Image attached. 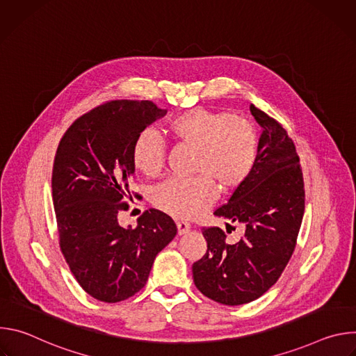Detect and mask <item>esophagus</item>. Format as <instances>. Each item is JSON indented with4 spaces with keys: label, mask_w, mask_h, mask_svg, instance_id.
<instances>
[{
    "label": "esophagus",
    "mask_w": 356,
    "mask_h": 356,
    "mask_svg": "<svg viewBox=\"0 0 356 356\" xmlns=\"http://www.w3.org/2000/svg\"><path fill=\"white\" fill-rule=\"evenodd\" d=\"M190 225L187 224V222H177V234L179 235H184V234H187L188 231H190Z\"/></svg>",
    "instance_id": "34e87169"
}]
</instances>
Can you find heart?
Masks as SVG:
<instances>
[{
  "label": "heart",
  "mask_w": 356,
  "mask_h": 356,
  "mask_svg": "<svg viewBox=\"0 0 356 356\" xmlns=\"http://www.w3.org/2000/svg\"><path fill=\"white\" fill-rule=\"evenodd\" d=\"M165 134L177 143L194 145L190 179L175 177L154 193L158 209L177 220H193L214 204L218 191L239 188L255 169L259 134L245 117L227 111L193 108L170 118ZM166 147L154 129H143L132 145L134 166L146 177H158L165 166Z\"/></svg>",
  "instance_id": "b5f03b06"
}]
</instances>
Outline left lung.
<instances>
[{
  "label": "left lung",
  "mask_w": 356,
  "mask_h": 356,
  "mask_svg": "<svg viewBox=\"0 0 356 356\" xmlns=\"http://www.w3.org/2000/svg\"><path fill=\"white\" fill-rule=\"evenodd\" d=\"M249 108L262 127L255 169L214 211L241 224L243 234L229 243L221 228L204 227L207 252L193 264L195 287L225 306L257 300L277 282L293 255L304 216L302 172L291 138L275 118L253 104Z\"/></svg>",
  "instance_id": "8db88e82"
}]
</instances>
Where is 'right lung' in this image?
<instances>
[{"instance_id":"right-lung-1","label":"right lung","mask_w":356,"mask_h":356,"mask_svg":"<svg viewBox=\"0 0 356 356\" xmlns=\"http://www.w3.org/2000/svg\"><path fill=\"white\" fill-rule=\"evenodd\" d=\"M165 114L147 99L108 101L79 117L59 142L52 198L60 250L83 290L99 301L136 294L177 234L175 221L155 209L145 211L134 229L118 222L129 209L125 200H132L134 140Z\"/></svg>"}]
</instances>
